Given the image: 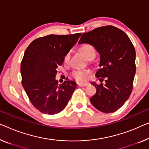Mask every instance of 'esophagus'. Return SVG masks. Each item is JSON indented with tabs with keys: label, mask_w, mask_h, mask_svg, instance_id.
<instances>
[{
	"label": "esophagus",
	"mask_w": 149,
	"mask_h": 149,
	"mask_svg": "<svg viewBox=\"0 0 149 149\" xmlns=\"http://www.w3.org/2000/svg\"><path fill=\"white\" fill-rule=\"evenodd\" d=\"M77 86H80V87H86V86H88V84H87V83H77Z\"/></svg>",
	"instance_id": "esophagus-1"
}]
</instances>
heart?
I'll return each mask as SVG.
<instances>
[{
	"mask_svg": "<svg viewBox=\"0 0 149 149\" xmlns=\"http://www.w3.org/2000/svg\"><path fill=\"white\" fill-rule=\"evenodd\" d=\"M81 52L83 53V55L88 59V60L90 59L94 58L95 57V52L94 49H93L92 46L86 45L82 46L80 48ZM69 59H70V53H68L63 57V62L65 63H68L69 61ZM89 71L88 70H74L73 71L72 73V77L75 79V80L81 81L86 80L87 78L88 75L89 74Z\"/></svg>",
	"mask_w": 149,
	"mask_h": 149,
	"instance_id": "obj_1",
	"label": "heart"
}]
</instances>
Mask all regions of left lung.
I'll list each match as a JSON object with an SVG mask.
<instances>
[{
  "mask_svg": "<svg viewBox=\"0 0 149 149\" xmlns=\"http://www.w3.org/2000/svg\"><path fill=\"white\" fill-rule=\"evenodd\" d=\"M94 46L100 54L97 77H106V84L92 82L96 93L90 98L101 112H116L130 97L136 73V52L128 35L114 26H104L81 35L78 44ZM101 79H100V80Z\"/></svg>",
  "mask_w": 149,
  "mask_h": 149,
  "instance_id": "1",
  "label": "left lung"
}]
</instances>
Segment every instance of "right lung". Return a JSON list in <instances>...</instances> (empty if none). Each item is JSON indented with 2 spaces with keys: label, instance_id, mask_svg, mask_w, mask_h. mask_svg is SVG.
I'll return each instance as SVG.
<instances>
[{
  "label": "right lung",
  "instance_id": "add662e5",
  "mask_svg": "<svg viewBox=\"0 0 149 149\" xmlns=\"http://www.w3.org/2000/svg\"><path fill=\"white\" fill-rule=\"evenodd\" d=\"M81 34L49 35L35 39L26 49L21 63L22 85L33 106L43 114L63 110L77 87L69 80L58 85L55 76Z\"/></svg>",
  "mask_w": 149,
  "mask_h": 149
}]
</instances>
